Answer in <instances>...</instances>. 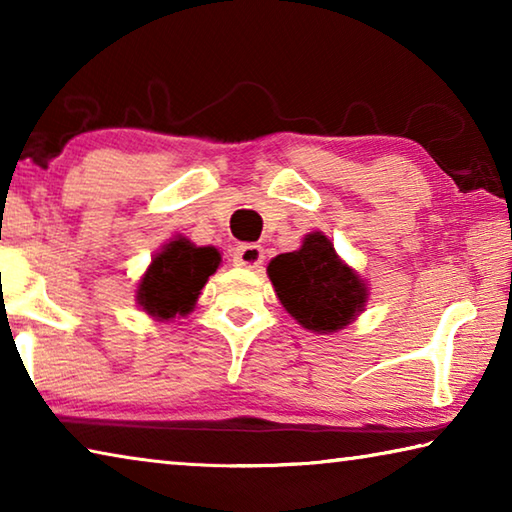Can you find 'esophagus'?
<instances>
[{
	"label": "esophagus",
	"instance_id": "1",
	"mask_svg": "<svg viewBox=\"0 0 512 512\" xmlns=\"http://www.w3.org/2000/svg\"><path fill=\"white\" fill-rule=\"evenodd\" d=\"M232 257H235L237 266L259 268L264 262V250H262V246H257V244H241Z\"/></svg>",
	"mask_w": 512,
	"mask_h": 512
}]
</instances>
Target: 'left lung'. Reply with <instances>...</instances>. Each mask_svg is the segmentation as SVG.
<instances>
[{
    "label": "left lung",
    "mask_w": 512,
    "mask_h": 512,
    "mask_svg": "<svg viewBox=\"0 0 512 512\" xmlns=\"http://www.w3.org/2000/svg\"><path fill=\"white\" fill-rule=\"evenodd\" d=\"M266 273L287 314L309 332H341L368 305V282L343 262L325 232H309L298 250L273 257Z\"/></svg>",
    "instance_id": "1"
}]
</instances>
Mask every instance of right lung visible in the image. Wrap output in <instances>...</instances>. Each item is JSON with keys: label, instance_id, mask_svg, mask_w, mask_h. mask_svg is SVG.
Instances as JSON below:
<instances>
[{"label": "right lung", "instance_id": "right-lung-1", "mask_svg": "<svg viewBox=\"0 0 512 512\" xmlns=\"http://www.w3.org/2000/svg\"><path fill=\"white\" fill-rule=\"evenodd\" d=\"M219 264L221 253L214 246H196L183 235L173 237L153 255L137 284V305L160 323L192 314L201 289Z\"/></svg>", "mask_w": 512, "mask_h": 512}]
</instances>
